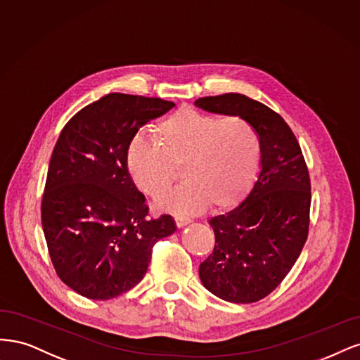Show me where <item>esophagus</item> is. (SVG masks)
Returning <instances> with one entry per match:
<instances>
[{"mask_svg": "<svg viewBox=\"0 0 360 360\" xmlns=\"http://www.w3.org/2000/svg\"><path fill=\"white\" fill-rule=\"evenodd\" d=\"M175 223H176V226L181 229V227H184V226L190 224V223H191V219H190V218H187V217L176 215V217H175Z\"/></svg>", "mask_w": 360, "mask_h": 360, "instance_id": "34e87169", "label": "esophagus"}]
</instances>
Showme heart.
I'll return each mask as SVG.
<instances>
[{
  "label": "heart",
  "mask_w": 360,
  "mask_h": 360,
  "mask_svg": "<svg viewBox=\"0 0 360 360\" xmlns=\"http://www.w3.org/2000/svg\"><path fill=\"white\" fill-rule=\"evenodd\" d=\"M158 145L134 141L127 167L136 185L150 197H161L182 166L185 182L161 205L176 212H193L207 202L217 210L233 206L256 178L260 141L256 129L236 115L218 118L182 109L161 121Z\"/></svg>",
  "instance_id": "1"
}]
</instances>
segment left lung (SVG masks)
<instances>
[{"label": "left lung", "instance_id": "left-lung-1", "mask_svg": "<svg viewBox=\"0 0 360 360\" xmlns=\"http://www.w3.org/2000/svg\"><path fill=\"white\" fill-rule=\"evenodd\" d=\"M194 104L247 120L259 134V178L238 207L210 219L215 247L199 268L203 285L219 299L257 302L281 284L308 238L311 181L305 158L287 122L260 101L229 92Z\"/></svg>", "mask_w": 360, "mask_h": 360}]
</instances>
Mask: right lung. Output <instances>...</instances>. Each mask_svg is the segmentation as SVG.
Masks as SVG:
<instances>
[{
	"label": "right lung",
	"instance_id": "right-lung-1",
	"mask_svg": "<svg viewBox=\"0 0 360 360\" xmlns=\"http://www.w3.org/2000/svg\"><path fill=\"white\" fill-rule=\"evenodd\" d=\"M175 103L113 92L68 121L51 157L41 226L60 280L88 299L108 300L145 276L155 243L176 230L149 215L127 154L148 121Z\"/></svg>",
	"mask_w": 360,
	"mask_h": 360
}]
</instances>
